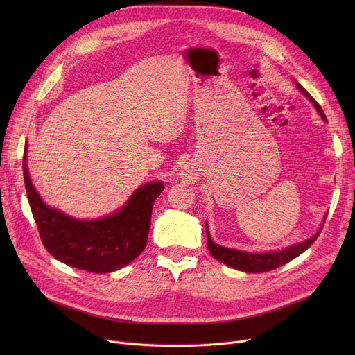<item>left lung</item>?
Here are the masks:
<instances>
[{
	"label": "left lung",
	"instance_id": "obj_1",
	"mask_svg": "<svg viewBox=\"0 0 355 355\" xmlns=\"http://www.w3.org/2000/svg\"><path fill=\"white\" fill-rule=\"evenodd\" d=\"M296 87L300 89L304 95L313 103V106L318 110V114L322 116L324 121H327V116L324 114L322 107L318 105L309 93L300 85L296 83ZM325 221V220H324ZM322 230V226L320 229V232L313 234L312 237H309L308 240L302 241V243H297L289 248H285L284 250H277V252H266V253H249V252H241V250H236V249H229V248H223L216 245L214 241L210 237V232H209V226L206 223V232H207V246H209V252L211 253V256L214 259H217L218 262L225 263L233 269L241 270V272H248V273H262V272H269L273 270L279 266H284L285 263L291 262L292 259H295L296 256H300L301 253H304L313 241L316 240V237L320 236Z\"/></svg>",
	"mask_w": 355,
	"mask_h": 355
}]
</instances>
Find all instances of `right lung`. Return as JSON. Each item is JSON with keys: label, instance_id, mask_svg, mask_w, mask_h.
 <instances>
[{"label": "right lung", "instance_id": "1", "mask_svg": "<svg viewBox=\"0 0 355 355\" xmlns=\"http://www.w3.org/2000/svg\"><path fill=\"white\" fill-rule=\"evenodd\" d=\"M23 173L30 209L46 250L60 262L93 273L115 272L129 265L146 246L155 198L164 182L141 185L125 206L99 220H78L43 202L33 187L27 168V144Z\"/></svg>", "mask_w": 355, "mask_h": 355}]
</instances>
